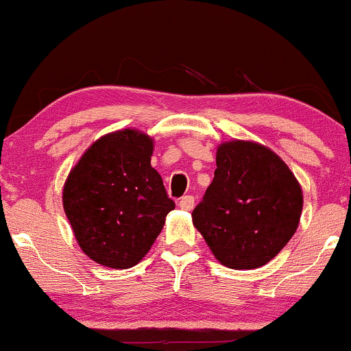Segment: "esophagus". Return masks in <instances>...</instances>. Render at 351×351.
I'll return each instance as SVG.
<instances>
[{
	"mask_svg": "<svg viewBox=\"0 0 351 351\" xmlns=\"http://www.w3.org/2000/svg\"><path fill=\"white\" fill-rule=\"evenodd\" d=\"M178 204L181 209H184V211H191L193 206H195V196H191V195L183 196V198L180 199Z\"/></svg>",
	"mask_w": 351,
	"mask_h": 351,
	"instance_id": "obj_1",
	"label": "esophagus"
}]
</instances>
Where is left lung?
Here are the masks:
<instances>
[{
  "mask_svg": "<svg viewBox=\"0 0 351 351\" xmlns=\"http://www.w3.org/2000/svg\"><path fill=\"white\" fill-rule=\"evenodd\" d=\"M213 183L193 224L229 269H257L279 254L299 226L302 189L276 153L251 142L217 148Z\"/></svg>",
  "mask_w": 351,
  "mask_h": 351,
  "instance_id": "1",
  "label": "left lung"
}]
</instances>
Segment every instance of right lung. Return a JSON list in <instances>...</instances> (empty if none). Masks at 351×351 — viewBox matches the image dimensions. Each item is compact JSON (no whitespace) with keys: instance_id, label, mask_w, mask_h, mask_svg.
<instances>
[{"instance_id":"obj_1","label":"right lung","mask_w":351,"mask_h":351,"mask_svg":"<svg viewBox=\"0 0 351 351\" xmlns=\"http://www.w3.org/2000/svg\"><path fill=\"white\" fill-rule=\"evenodd\" d=\"M152 138L136 130L106 135L84 153L64 184V211L75 239L106 267L138 264L175 208L152 168Z\"/></svg>"}]
</instances>
